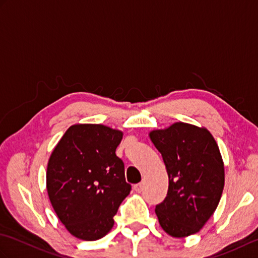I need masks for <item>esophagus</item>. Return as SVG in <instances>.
Instances as JSON below:
<instances>
[{"mask_svg":"<svg viewBox=\"0 0 258 258\" xmlns=\"http://www.w3.org/2000/svg\"><path fill=\"white\" fill-rule=\"evenodd\" d=\"M134 190L138 191V193H141V191L143 190V184H142V183L135 184V185H134Z\"/></svg>","mask_w":258,"mask_h":258,"instance_id":"1","label":"esophagus"}]
</instances>
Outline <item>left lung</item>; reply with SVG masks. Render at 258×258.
I'll list each match as a JSON object with an SVG mask.
<instances>
[{
    "mask_svg": "<svg viewBox=\"0 0 258 258\" xmlns=\"http://www.w3.org/2000/svg\"><path fill=\"white\" fill-rule=\"evenodd\" d=\"M168 174L165 199L155 207L162 228L173 237L197 233L220 203L224 188V164L206 128L175 123L150 133Z\"/></svg>",
    "mask_w": 258,
    "mask_h": 258,
    "instance_id": "obj_1",
    "label": "left lung"
}]
</instances>
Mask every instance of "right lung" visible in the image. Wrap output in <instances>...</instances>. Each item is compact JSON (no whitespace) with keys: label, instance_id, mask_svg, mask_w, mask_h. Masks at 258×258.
<instances>
[{"label":"right lung","instance_id":"right-lung-1","mask_svg":"<svg viewBox=\"0 0 258 258\" xmlns=\"http://www.w3.org/2000/svg\"><path fill=\"white\" fill-rule=\"evenodd\" d=\"M123 133L101 124H76L65 132L48 160L46 188L68 231L96 240L111 231L118 206L132 186L115 154Z\"/></svg>","mask_w":258,"mask_h":258}]
</instances>
